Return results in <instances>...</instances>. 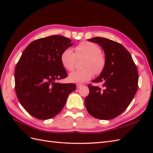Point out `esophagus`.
Returning <instances> with one entry per match:
<instances>
[{
	"label": "esophagus",
	"mask_w": 153,
	"mask_h": 153,
	"mask_svg": "<svg viewBox=\"0 0 153 153\" xmlns=\"http://www.w3.org/2000/svg\"><path fill=\"white\" fill-rule=\"evenodd\" d=\"M82 84H79V83H77L76 84V87H77V88H79L80 87H82Z\"/></svg>",
	"instance_id": "obj_1"
}]
</instances>
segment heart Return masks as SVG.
<instances>
[{"mask_svg":"<svg viewBox=\"0 0 153 153\" xmlns=\"http://www.w3.org/2000/svg\"><path fill=\"white\" fill-rule=\"evenodd\" d=\"M76 53L70 48L63 51L60 56V61L65 69L74 70L77 59L85 58L83 63L84 69L71 73L68 76L70 82L83 83L92 78L95 71L99 74L105 67V57L100 53L98 45L89 41H83L75 48Z\"/></svg>","mask_w":153,"mask_h":153,"instance_id":"b5f03b06","label":"heart"}]
</instances>
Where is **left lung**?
I'll list each match as a JSON object with an SVG mask.
<instances>
[{"label":"left lung","mask_w":153,"mask_h":153,"mask_svg":"<svg viewBox=\"0 0 153 153\" xmlns=\"http://www.w3.org/2000/svg\"><path fill=\"white\" fill-rule=\"evenodd\" d=\"M88 41L102 48L106 64L100 76L92 81L102 83V87L89 84L85 105L94 118L111 120L128 108L137 92V67L130 53L121 44L103 37H93Z\"/></svg>","instance_id":"obj_1"}]
</instances>
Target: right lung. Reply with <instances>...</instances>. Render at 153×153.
Returning a JSON list of instances; mask_svg holds the SVG:
<instances>
[{
    "label": "right lung",
    "mask_w": 153,
    "mask_h": 153,
    "mask_svg": "<svg viewBox=\"0 0 153 153\" xmlns=\"http://www.w3.org/2000/svg\"><path fill=\"white\" fill-rule=\"evenodd\" d=\"M62 35L41 38L28 45L16 65L15 90L19 102L35 118L47 120L62 110L74 83H60L67 73L60 61L63 51L73 43Z\"/></svg>",
    "instance_id": "add662e5"
}]
</instances>
